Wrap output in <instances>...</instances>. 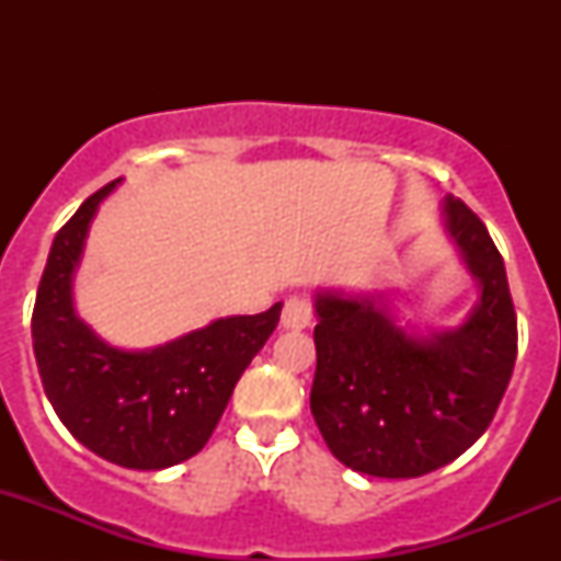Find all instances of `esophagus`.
<instances>
[{"mask_svg": "<svg viewBox=\"0 0 561 561\" xmlns=\"http://www.w3.org/2000/svg\"><path fill=\"white\" fill-rule=\"evenodd\" d=\"M313 321V306L308 298H300V295H293L282 308V327L285 330H306Z\"/></svg>", "mask_w": 561, "mask_h": 561, "instance_id": "obj_1", "label": "esophagus"}]
</instances>
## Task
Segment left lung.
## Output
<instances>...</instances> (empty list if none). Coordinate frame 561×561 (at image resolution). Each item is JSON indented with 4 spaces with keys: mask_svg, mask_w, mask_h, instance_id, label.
Listing matches in <instances>:
<instances>
[{
    "mask_svg": "<svg viewBox=\"0 0 561 561\" xmlns=\"http://www.w3.org/2000/svg\"><path fill=\"white\" fill-rule=\"evenodd\" d=\"M450 240L480 285L456 330L414 334L375 295L317 293L311 414L334 459L371 478H420L491 424L517 358L504 259L461 199H443Z\"/></svg>",
    "mask_w": 561,
    "mask_h": 561,
    "instance_id": "left-lung-1",
    "label": "left lung"
}]
</instances>
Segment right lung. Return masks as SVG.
Here are the masks:
<instances>
[{
  "mask_svg": "<svg viewBox=\"0 0 561 561\" xmlns=\"http://www.w3.org/2000/svg\"><path fill=\"white\" fill-rule=\"evenodd\" d=\"M121 184H105L57 231L38 282L31 334L44 392L70 435L126 469H165L214 435L237 379L279 324L282 302L255 317L210 321L171 343L124 351L76 317L73 274L89 224Z\"/></svg>",
  "mask_w": 561,
  "mask_h": 561,
  "instance_id": "1",
  "label": "right lung"
}]
</instances>
